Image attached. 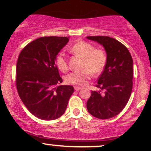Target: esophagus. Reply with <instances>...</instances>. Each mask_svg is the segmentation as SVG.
I'll list each match as a JSON object with an SVG mask.
<instances>
[{"label":"esophagus","mask_w":151,"mask_h":151,"mask_svg":"<svg viewBox=\"0 0 151 151\" xmlns=\"http://www.w3.org/2000/svg\"><path fill=\"white\" fill-rule=\"evenodd\" d=\"M74 89H75L76 91H79V90L81 89V88L79 87V86H74Z\"/></svg>","instance_id":"1"}]
</instances>
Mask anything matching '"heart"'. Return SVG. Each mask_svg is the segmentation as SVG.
Wrapping results in <instances>:
<instances>
[{
  "instance_id": "1",
  "label": "heart",
  "mask_w": 151,
  "mask_h": 151,
  "mask_svg": "<svg viewBox=\"0 0 151 151\" xmlns=\"http://www.w3.org/2000/svg\"><path fill=\"white\" fill-rule=\"evenodd\" d=\"M69 50L73 55L82 59L80 65L81 70L71 72L65 78V82L76 86H86L93 75L101 74L105 69L107 63V55L105 50L95 48L91 43L86 41L79 40L75 42ZM55 64L62 72L68 70V61L65 54L60 52L55 58Z\"/></svg>"
}]
</instances>
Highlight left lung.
I'll list each match as a JSON object with an SVG mask.
<instances>
[{
  "instance_id": "obj_1",
  "label": "left lung",
  "mask_w": 151,
  "mask_h": 151,
  "mask_svg": "<svg viewBox=\"0 0 151 151\" xmlns=\"http://www.w3.org/2000/svg\"><path fill=\"white\" fill-rule=\"evenodd\" d=\"M104 47L107 63L86 103L93 116L107 119L119 114L129 101L133 88V59L127 47L108 36H89Z\"/></svg>"
}]
</instances>
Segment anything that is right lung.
Wrapping results in <instances>:
<instances>
[{"instance_id":"right-lung-1","label":"right lung","mask_w":151,"mask_h":151,"mask_svg":"<svg viewBox=\"0 0 151 151\" xmlns=\"http://www.w3.org/2000/svg\"><path fill=\"white\" fill-rule=\"evenodd\" d=\"M69 41L67 37H41L20 52L16 65L15 84L22 103L32 115L42 120L64 114L74 92L62 82L55 58Z\"/></svg>"}]
</instances>
